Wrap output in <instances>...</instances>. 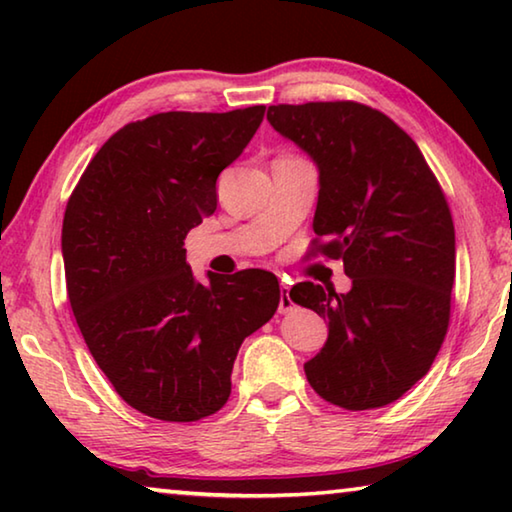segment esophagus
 <instances>
[{
  "label": "esophagus",
  "instance_id": "1",
  "mask_svg": "<svg viewBox=\"0 0 512 512\" xmlns=\"http://www.w3.org/2000/svg\"><path fill=\"white\" fill-rule=\"evenodd\" d=\"M289 309H293V300L289 298L287 284H282V287H280V311L284 314V311H289Z\"/></svg>",
  "mask_w": 512,
  "mask_h": 512
}]
</instances>
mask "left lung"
<instances>
[{
	"instance_id": "left-lung-1",
	"label": "left lung",
	"mask_w": 512,
	"mask_h": 512,
	"mask_svg": "<svg viewBox=\"0 0 512 512\" xmlns=\"http://www.w3.org/2000/svg\"><path fill=\"white\" fill-rule=\"evenodd\" d=\"M266 119L318 164L309 255L343 259L352 277L348 293L314 282L289 291L329 325L307 381L348 411L400 400L429 372L449 325L456 239L443 187L418 144L363 103H277Z\"/></svg>"
}]
</instances>
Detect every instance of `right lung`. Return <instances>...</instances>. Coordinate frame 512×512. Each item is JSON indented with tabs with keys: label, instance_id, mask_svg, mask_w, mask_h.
<instances>
[{
	"label": "right lung",
	"instance_id": "1",
	"mask_svg": "<svg viewBox=\"0 0 512 512\" xmlns=\"http://www.w3.org/2000/svg\"><path fill=\"white\" fill-rule=\"evenodd\" d=\"M264 106L158 112L101 146L63 219L67 298L121 400L164 422H196L230 397L246 336L280 305L277 277L248 268L194 280L185 237L216 210V178Z\"/></svg>",
	"mask_w": 512,
	"mask_h": 512
}]
</instances>
